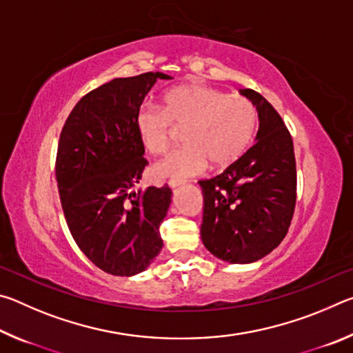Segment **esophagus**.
<instances>
[{
	"label": "esophagus",
	"instance_id": "obj_1",
	"mask_svg": "<svg viewBox=\"0 0 353 353\" xmlns=\"http://www.w3.org/2000/svg\"><path fill=\"white\" fill-rule=\"evenodd\" d=\"M183 182L182 181H179V179H171V181L168 182V185L171 188H176V187H179V185H182Z\"/></svg>",
	"mask_w": 353,
	"mask_h": 353
}]
</instances>
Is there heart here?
Instances as JSON below:
<instances>
[{"mask_svg":"<svg viewBox=\"0 0 353 353\" xmlns=\"http://www.w3.org/2000/svg\"><path fill=\"white\" fill-rule=\"evenodd\" d=\"M137 132L151 154L168 151L174 129H185L183 148L154 166L162 179L196 176L207 168H223L246 152L256 128V109L246 97L218 88L187 83L165 94L163 110L143 105L135 117Z\"/></svg>","mask_w":353,"mask_h":353,"instance_id":"heart-1","label":"heart"}]
</instances>
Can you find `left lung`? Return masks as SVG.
Instances as JSON below:
<instances>
[{"mask_svg": "<svg viewBox=\"0 0 353 353\" xmlns=\"http://www.w3.org/2000/svg\"><path fill=\"white\" fill-rule=\"evenodd\" d=\"M259 112L256 141L221 174L199 181L201 238L219 260L252 263L276 249L296 207V159L282 117L250 88L240 90Z\"/></svg>", "mask_w": 353, "mask_h": 353, "instance_id": "left-lung-1", "label": "left lung"}]
</instances>
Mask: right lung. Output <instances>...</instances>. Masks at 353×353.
Wrapping results in <instances>:
<instances>
[{"label": "right lung", "mask_w": 353, "mask_h": 353, "mask_svg": "<svg viewBox=\"0 0 353 353\" xmlns=\"http://www.w3.org/2000/svg\"><path fill=\"white\" fill-rule=\"evenodd\" d=\"M163 73L117 77L87 93L63 124L56 159L59 194L71 236L94 266L130 277L162 250L159 227L171 190H135L148 160L135 117Z\"/></svg>", "instance_id": "obj_1"}]
</instances>
